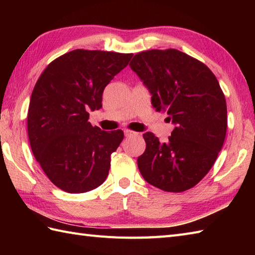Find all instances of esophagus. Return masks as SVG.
I'll return each mask as SVG.
<instances>
[{"label": "esophagus", "instance_id": "esophagus-1", "mask_svg": "<svg viewBox=\"0 0 255 255\" xmlns=\"http://www.w3.org/2000/svg\"><path fill=\"white\" fill-rule=\"evenodd\" d=\"M124 133H125V136H126V137H130V136H134V134H137V132L130 130V129H125Z\"/></svg>", "mask_w": 255, "mask_h": 255}]
</instances>
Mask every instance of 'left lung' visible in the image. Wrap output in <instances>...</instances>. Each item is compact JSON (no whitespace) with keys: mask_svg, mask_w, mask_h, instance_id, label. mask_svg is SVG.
<instances>
[{"mask_svg":"<svg viewBox=\"0 0 255 255\" xmlns=\"http://www.w3.org/2000/svg\"><path fill=\"white\" fill-rule=\"evenodd\" d=\"M129 66L152 95L155 111L166 112L175 125L163 143L143 133L139 171L162 191H187L209 172L226 138L227 104L218 80L203 62L176 49L139 52Z\"/></svg>","mask_w":255,"mask_h":255,"instance_id":"left-lung-1","label":"left lung"}]
</instances>
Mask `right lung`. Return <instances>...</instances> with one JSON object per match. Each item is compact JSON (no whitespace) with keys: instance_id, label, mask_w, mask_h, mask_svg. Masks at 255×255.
Wrapping results in <instances>:
<instances>
[{"instance_id":"add662e5","label":"right lung","mask_w":255,"mask_h":255,"mask_svg":"<svg viewBox=\"0 0 255 255\" xmlns=\"http://www.w3.org/2000/svg\"><path fill=\"white\" fill-rule=\"evenodd\" d=\"M132 53L77 49L48 64L32 90L27 129L32 153L48 178L62 191L79 194L104 183L111 155L124 139L89 122L100 110L105 86Z\"/></svg>"}]
</instances>
